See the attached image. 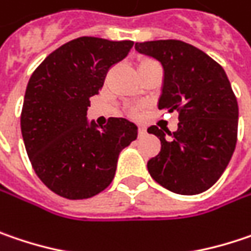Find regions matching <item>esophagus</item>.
<instances>
[{"mask_svg":"<svg viewBox=\"0 0 251 251\" xmlns=\"http://www.w3.org/2000/svg\"><path fill=\"white\" fill-rule=\"evenodd\" d=\"M146 134H147V128H146V127H140V128H138V135L143 137V135Z\"/></svg>","mask_w":251,"mask_h":251,"instance_id":"1","label":"esophagus"}]
</instances>
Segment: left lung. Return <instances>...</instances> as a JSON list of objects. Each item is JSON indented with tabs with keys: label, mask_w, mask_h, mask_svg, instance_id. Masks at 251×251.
<instances>
[{
	"label": "left lung",
	"mask_w": 251,
	"mask_h": 251,
	"mask_svg": "<svg viewBox=\"0 0 251 251\" xmlns=\"http://www.w3.org/2000/svg\"><path fill=\"white\" fill-rule=\"evenodd\" d=\"M135 51L163 67L158 108L178 111V128H147L161 141L149 160L152 178L176 194L193 196L211 187L236 149L239 107L224 70L206 52L177 40L135 43Z\"/></svg>",
	"instance_id": "8db88e82"
}]
</instances>
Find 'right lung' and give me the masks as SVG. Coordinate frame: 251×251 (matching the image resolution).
Instances as JSON below:
<instances>
[{"instance_id": "right-lung-1", "label": "right lung", "mask_w": 251, "mask_h": 251, "mask_svg": "<svg viewBox=\"0 0 251 251\" xmlns=\"http://www.w3.org/2000/svg\"><path fill=\"white\" fill-rule=\"evenodd\" d=\"M133 41L80 37L52 51L28 81L21 133L35 174L55 194L88 199L110 186L117 160L138 128L127 118L99 127L88 121L108 68L127 57Z\"/></svg>"}]
</instances>
